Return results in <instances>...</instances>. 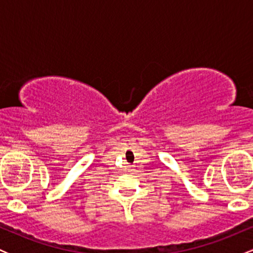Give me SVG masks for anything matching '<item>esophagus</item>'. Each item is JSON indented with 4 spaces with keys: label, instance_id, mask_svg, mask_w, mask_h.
Wrapping results in <instances>:
<instances>
[{
    "label": "esophagus",
    "instance_id": "34e87169",
    "mask_svg": "<svg viewBox=\"0 0 253 253\" xmlns=\"http://www.w3.org/2000/svg\"><path fill=\"white\" fill-rule=\"evenodd\" d=\"M129 167H130V165H129Z\"/></svg>",
    "mask_w": 253,
    "mask_h": 253
}]
</instances>
